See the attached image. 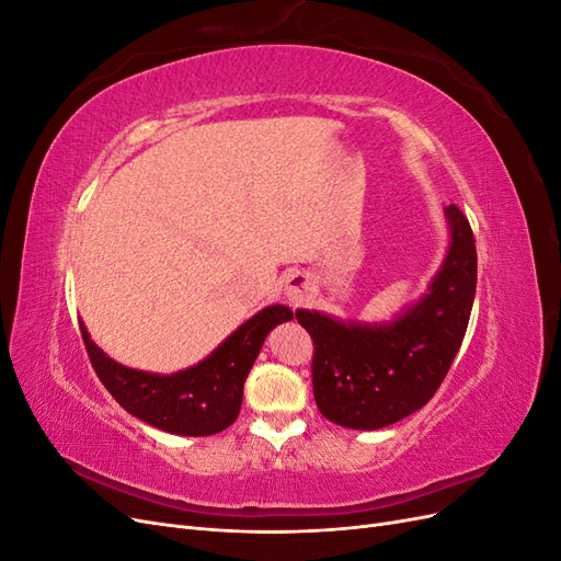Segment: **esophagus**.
I'll list each match as a JSON object with an SVG mask.
<instances>
[{"label":"esophagus","instance_id":"obj_1","mask_svg":"<svg viewBox=\"0 0 561 561\" xmlns=\"http://www.w3.org/2000/svg\"><path fill=\"white\" fill-rule=\"evenodd\" d=\"M285 295H287V299H290L293 304L307 301L309 295H311V280L304 278V276H293L290 280H287Z\"/></svg>","mask_w":561,"mask_h":561}]
</instances>
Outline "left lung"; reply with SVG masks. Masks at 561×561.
Wrapping results in <instances>:
<instances>
[{
	"mask_svg": "<svg viewBox=\"0 0 561 561\" xmlns=\"http://www.w3.org/2000/svg\"><path fill=\"white\" fill-rule=\"evenodd\" d=\"M449 250L428 295L390 322H344L299 309L313 339V398L336 426L377 431L414 414L447 377L468 330L478 252L468 217L445 208Z\"/></svg>",
	"mask_w": 561,
	"mask_h": 561,
	"instance_id": "1",
	"label": "left lung"
}]
</instances>
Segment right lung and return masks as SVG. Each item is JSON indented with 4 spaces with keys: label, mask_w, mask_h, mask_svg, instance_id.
<instances>
[{
    "label": "right lung",
    "mask_w": 561,
    "mask_h": 561,
    "mask_svg": "<svg viewBox=\"0 0 561 561\" xmlns=\"http://www.w3.org/2000/svg\"><path fill=\"white\" fill-rule=\"evenodd\" d=\"M293 318L295 313L280 304L266 307L231 332L206 360L175 375L124 367L93 344L83 322L79 328L98 379L128 414L165 433L203 437L225 431L236 421L243 383L266 334Z\"/></svg>",
    "instance_id": "add662e5"
}]
</instances>
